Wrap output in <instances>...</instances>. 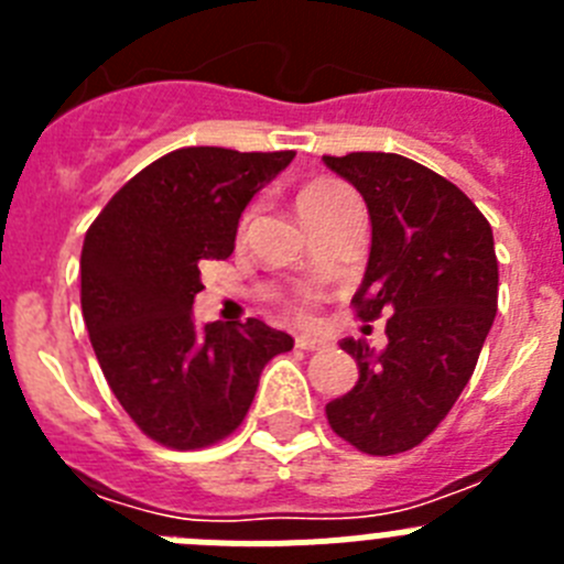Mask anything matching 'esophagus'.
I'll list each match as a JSON object with an SVG mask.
<instances>
[{"label": "esophagus", "instance_id": "obj_1", "mask_svg": "<svg viewBox=\"0 0 564 564\" xmlns=\"http://www.w3.org/2000/svg\"><path fill=\"white\" fill-rule=\"evenodd\" d=\"M296 347H299V350H322V347H327V341H325V338L311 336V333H299Z\"/></svg>", "mask_w": 564, "mask_h": 564}]
</instances>
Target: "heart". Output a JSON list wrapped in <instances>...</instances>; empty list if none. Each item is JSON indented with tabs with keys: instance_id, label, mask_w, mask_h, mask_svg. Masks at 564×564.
<instances>
[{
	"instance_id": "obj_1",
	"label": "heart",
	"mask_w": 564,
	"mask_h": 564,
	"mask_svg": "<svg viewBox=\"0 0 564 564\" xmlns=\"http://www.w3.org/2000/svg\"><path fill=\"white\" fill-rule=\"evenodd\" d=\"M344 194H350V192H347L341 183L327 181V177H318V181L307 183V186L299 192V197H296L299 214L305 217V223H311L316 214H322L325 208H330L333 203L341 200ZM242 231H246V223H242Z\"/></svg>"
}]
</instances>
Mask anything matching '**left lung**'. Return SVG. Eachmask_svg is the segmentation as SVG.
<instances>
[{"mask_svg": "<svg viewBox=\"0 0 564 564\" xmlns=\"http://www.w3.org/2000/svg\"><path fill=\"white\" fill-rule=\"evenodd\" d=\"M325 163L370 212V259L352 296L358 318L390 316L381 352L344 338L358 381L325 412L358 452L398 455L435 432L475 372L497 313L495 237L455 183L403 154H325Z\"/></svg>", "mask_w": 564, "mask_h": 564, "instance_id": "8db88e82", "label": "left lung"}]
</instances>
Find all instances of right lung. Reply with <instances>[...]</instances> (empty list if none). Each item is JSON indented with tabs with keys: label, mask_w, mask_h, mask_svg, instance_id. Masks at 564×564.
<instances>
[{
	"label": "right lung",
	"mask_w": 564,
	"mask_h": 564,
	"mask_svg": "<svg viewBox=\"0 0 564 564\" xmlns=\"http://www.w3.org/2000/svg\"><path fill=\"white\" fill-rule=\"evenodd\" d=\"M296 152L188 147L115 192L82 248V313L109 390L169 449H203L237 430L265 364L293 338L259 318L200 327L203 259L234 251L239 217Z\"/></svg>",
	"instance_id": "right-lung-1"
}]
</instances>
